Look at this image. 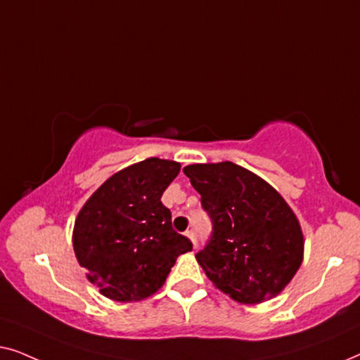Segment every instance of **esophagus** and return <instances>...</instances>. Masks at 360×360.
I'll use <instances>...</instances> for the list:
<instances>
[{
	"label": "esophagus",
	"instance_id": "1",
	"mask_svg": "<svg viewBox=\"0 0 360 360\" xmlns=\"http://www.w3.org/2000/svg\"><path fill=\"white\" fill-rule=\"evenodd\" d=\"M186 238H188L191 243H193V245H196V234L193 233V231H186Z\"/></svg>",
	"mask_w": 360,
	"mask_h": 360
}]
</instances>
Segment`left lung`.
I'll return each instance as SVG.
<instances>
[{"label":"left lung","mask_w":360,"mask_h":360,"mask_svg":"<svg viewBox=\"0 0 360 360\" xmlns=\"http://www.w3.org/2000/svg\"><path fill=\"white\" fill-rule=\"evenodd\" d=\"M213 233L196 260L216 288L254 304L282 292L303 262L297 216L267 181L233 162L186 165Z\"/></svg>","instance_id":"left-lung-1"}]
</instances>
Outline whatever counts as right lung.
Returning <instances> with one entry per match:
<instances>
[{"mask_svg":"<svg viewBox=\"0 0 360 360\" xmlns=\"http://www.w3.org/2000/svg\"><path fill=\"white\" fill-rule=\"evenodd\" d=\"M180 164L150 157L110 176L75 219L73 250L86 278L115 302H139L164 285L176 257L191 250L172 228L162 195Z\"/></svg>","mask_w":360,"mask_h":360,"instance_id":"right-lung-1","label":"right lung"}]
</instances>
